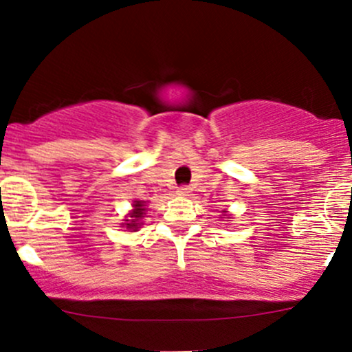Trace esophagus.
<instances>
[{
	"instance_id": "esophagus-1",
	"label": "esophagus",
	"mask_w": 352,
	"mask_h": 352,
	"mask_svg": "<svg viewBox=\"0 0 352 352\" xmlns=\"http://www.w3.org/2000/svg\"><path fill=\"white\" fill-rule=\"evenodd\" d=\"M177 195H180V197H187V195H190V188L188 187H180L179 190H177Z\"/></svg>"
}]
</instances>
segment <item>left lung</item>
Returning a JSON list of instances; mask_svg holds the SVG:
<instances>
[{
	"label": "left lung",
	"instance_id": "left-lung-1",
	"mask_svg": "<svg viewBox=\"0 0 352 352\" xmlns=\"http://www.w3.org/2000/svg\"><path fill=\"white\" fill-rule=\"evenodd\" d=\"M224 212H226V210H224ZM228 219H231V217H228Z\"/></svg>",
	"mask_w": 352,
	"mask_h": 352
}]
</instances>
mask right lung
Here are the masks:
<instances>
[{
	"label": "right lung",
	"mask_w": 352,
	"mask_h": 352,
	"mask_svg": "<svg viewBox=\"0 0 352 352\" xmlns=\"http://www.w3.org/2000/svg\"><path fill=\"white\" fill-rule=\"evenodd\" d=\"M145 201H135L133 202V210L128 214V219H124L123 226L128 231H138L140 226L143 224V217H145Z\"/></svg>",
	"instance_id": "add662e5"
}]
</instances>
